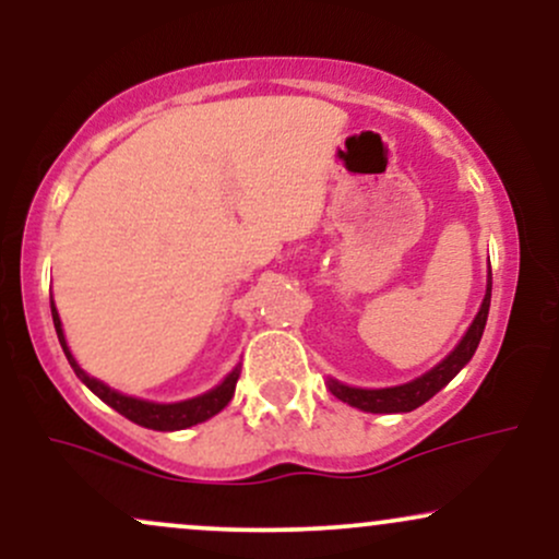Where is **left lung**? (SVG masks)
<instances>
[{
    "label": "left lung",
    "instance_id": "left-lung-1",
    "mask_svg": "<svg viewBox=\"0 0 559 559\" xmlns=\"http://www.w3.org/2000/svg\"><path fill=\"white\" fill-rule=\"evenodd\" d=\"M489 305H491V265H489V281H486V294L480 301L478 316L473 318L471 329L465 331V336L460 338V344L441 360L436 368L423 373L415 381L402 383V386L391 389H355L338 383L336 378H329V391L336 400H342L352 407L365 409V413H413L415 407L426 404L436 391H441L452 381L460 370L471 362V357L476 355L480 336H484L486 318H489Z\"/></svg>",
    "mask_w": 559,
    "mask_h": 559
}]
</instances>
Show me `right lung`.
<instances>
[{
	"instance_id": "1",
	"label": "right lung",
	"mask_w": 559,
	"mask_h": 559,
	"mask_svg": "<svg viewBox=\"0 0 559 559\" xmlns=\"http://www.w3.org/2000/svg\"><path fill=\"white\" fill-rule=\"evenodd\" d=\"M52 320H55L57 338H60L62 352H66L70 368L75 370V376H79L81 381L86 383V386L92 389L102 402L110 404L112 409H118L123 418L136 423V426L152 428V431H181V428H189V426H197V423L210 420L213 415L221 413V409L230 402V396H234L236 381H239V373H241L239 365H236V368L230 370L226 378H223V383H217L215 389H210L207 394H199V396H194V400H186V402L157 404V402H146V400H136V396L120 394V391H115V389L107 386V383L96 381V378L88 376L86 370H83L81 365L75 362V357L70 355L66 333H62V323H60V316H57L55 301H52Z\"/></svg>"
}]
</instances>
